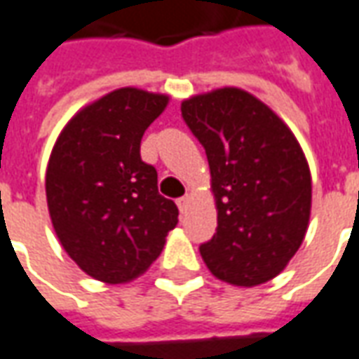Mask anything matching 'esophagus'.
I'll use <instances>...</instances> for the list:
<instances>
[{
  "label": "esophagus",
  "mask_w": 359,
  "mask_h": 359,
  "mask_svg": "<svg viewBox=\"0 0 359 359\" xmlns=\"http://www.w3.org/2000/svg\"><path fill=\"white\" fill-rule=\"evenodd\" d=\"M177 205H179V210H180V214H187V210H188V205H190V196H182L177 200Z\"/></svg>",
  "instance_id": "34e87169"
}]
</instances>
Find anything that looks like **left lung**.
Returning <instances> with one entry per match:
<instances>
[{
	"instance_id": "left-lung-1",
	"label": "left lung",
	"mask_w": 359,
	"mask_h": 359,
	"mask_svg": "<svg viewBox=\"0 0 359 359\" xmlns=\"http://www.w3.org/2000/svg\"><path fill=\"white\" fill-rule=\"evenodd\" d=\"M204 145L217 229L200 247L210 272L255 287L280 274L302 247L311 217V171L284 120L255 95L223 87L180 104Z\"/></svg>"
}]
</instances>
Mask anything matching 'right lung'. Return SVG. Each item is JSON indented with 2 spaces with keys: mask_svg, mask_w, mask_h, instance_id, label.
Here are the masks:
<instances>
[{
  "mask_svg": "<svg viewBox=\"0 0 359 359\" xmlns=\"http://www.w3.org/2000/svg\"><path fill=\"white\" fill-rule=\"evenodd\" d=\"M169 95L122 87L77 110L46 167V202L67 257L104 284H128L161 255L179 208L159 194L142 136Z\"/></svg>",
  "mask_w": 359,
  "mask_h": 359,
  "instance_id": "right-lung-1",
  "label": "right lung"
}]
</instances>
